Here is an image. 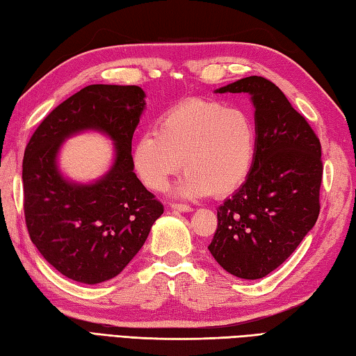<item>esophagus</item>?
Segmentation results:
<instances>
[{
  "label": "esophagus",
  "instance_id": "obj_1",
  "mask_svg": "<svg viewBox=\"0 0 356 356\" xmlns=\"http://www.w3.org/2000/svg\"><path fill=\"white\" fill-rule=\"evenodd\" d=\"M173 210H178V212H192V207L191 206H186V204H172L170 206Z\"/></svg>",
  "mask_w": 356,
  "mask_h": 356
}]
</instances>
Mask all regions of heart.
<instances>
[{
	"label": "heart",
	"instance_id": "1",
	"mask_svg": "<svg viewBox=\"0 0 356 356\" xmlns=\"http://www.w3.org/2000/svg\"><path fill=\"white\" fill-rule=\"evenodd\" d=\"M257 127L243 108L192 99L159 118L155 132L134 146V168L150 191H163L170 177L186 175L172 188L178 198L198 200L235 192L252 170Z\"/></svg>",
	"mask_w": 356,
	"mask_h": 356
}]
</instances>
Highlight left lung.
Returning <instances> with one entry per match:
<instances>
[{
    "mask_svg": "<svg viewBox=\"0 0 356 356\" xmlns=\"http://www.w3.org/2000/svg\"><path fill=\"white\" fill-rule=\"evenodd\" d=\"M215 93H249L257 154L241 187L218 207L209 252L224 270L259 280L292 255L320 215L321 144L269 79L248 76Z\"/></svg>",
    "mask_w": 356,
    "mask_h": 356,
    "instance_id": "8db88e82",
    "label": "left lung"
}]
</instances>
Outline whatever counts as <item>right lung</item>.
I'll return each instance as SVG.
<instances>
[{"instance_id": "obj_1", "label": "right lung", "mask_w": 356, "mask_h": 356, "mask_svg": "<svg viewBox=\"0 0 356 356\" xmlns=\"http://www.w3.org/2000/svg\"><path fill=\"white\" fill-rule=\"evenodd\" d=\"M144 108L141 87L87 86L54 108L27 144V230L41 255L64 277L84 284L115 278L164 212L134 172L132 136ZM83 131L103 133L114 144L113 165L90 184L67 179L57 163L63 141Z\"/></svg>"}]
</instances>
